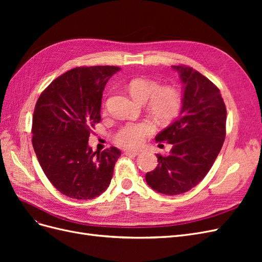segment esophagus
<instances>
[{
    "label": "esophagus",
    "mask_w": 262,
    "mask_h": 262,
    "mask_svg": "<svg viewBox=\"0 0 262 262\" xmlns=\"http://www.w3.org/2000/svg\"><path fill=\"white\" fill-rule=\"evenodd\" d=\"M124 154L126 156H137V155H139V152L138 150H125Z\"/></svg>",
    "instance_id": "esophagus-1"
}]
</instances>
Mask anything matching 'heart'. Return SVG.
Masks as SVG:
<instances>
[{
	"instance_id": "b5f03b06",
	"label": "heart",
	"mask_w": 262,
	"mask_h": 262,
	"mask_svg": "<svg viewBox=\"0 0 262 262\" xmlns=\"http://www.w3.org/2000/svg\"><path fill=\"white\" fill-rule=\"evenodd\" d=\"M132 97L140 102H147V109L157 121H171L180 113L182 107L181 93L173 86H161L147 78H133L128 83ZM155 132V125L150 121L126 123L115 134L116 144L124 148H139L147 137Z\"/></svg>"
}]
</instances>
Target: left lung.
<instances>
[{
  "instance_id": "1",
  "label": "left lung",
  "mask_w": 262,
  "mask_h": 262,
  "mask_svg": "<svg viewBox=\"0 0 262 262\" xmlns=\"http://www.w3.org/2000/svg\"><path fill=\"white\" fill-rule=\"evenodd\" d=\"M184 83L179 117L156 136L172 144L167 156L157 154V167L146 173L155 191L175 195L195 187L211 169L225 140L226 107L220 90L192 68L172 66Z\"/></svg>"
}]
</instances>
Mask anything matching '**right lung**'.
<instances>
[{
	"mask_svg": "<svg viewBox=\"0 0 262 262\" xmlns=\"http://www.w3.org/2000/svg\"><path fill=\"white\" fill-rule=\"evenodd\" d=\"M120 68L80 67L57 77L39 96L33 146L47 178L62 194L90 200L109 187L120 149L93 152L89 138L100 121L102 92Z\"/></svg>",
	"mask_w": 262,
	"mask_h": 262,
	"instance_id": "obj_1",
	"label": "right lung"
}]
</instances>
